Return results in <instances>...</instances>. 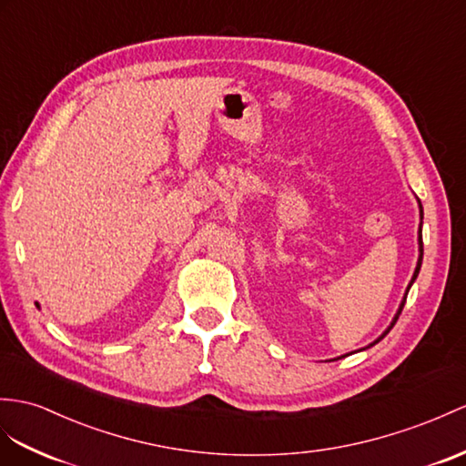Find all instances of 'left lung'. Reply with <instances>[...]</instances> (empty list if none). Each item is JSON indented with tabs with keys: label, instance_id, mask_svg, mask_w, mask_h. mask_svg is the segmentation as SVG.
Segmentation results:
<instances>
[{
	"label": "left lung",
	"instance_id": "1",
	"mask_svg": "<svg viewBox=\"0 0 466 466\" xmlns=\"http://www.w3.org/2000/svg\"><path fill=\"white\" fill-rule=\"evenodd\" d=\"M421 213H423V209H421ZM419 251H421V255H419V263H417V268H415V272H413L411 285H413V280H415V279H417V275H419V268H421V260H423V237H421V229H419ZM411 285H410V287H407V292H410ZM405 299H407V294H405ZM405 299H403V302H401V306H400V310H397V314H395V319H393L391 326L388 328V330H385V332H383V336H385V334H388V332L391 330V328H393V324L397 322V319H400V314H401V310H403V306H405ZM383 336H381V338H383ZM381 338H378V339H376V342H373V344H378ZM373 344H371V346H373Z\"/></svg>",
	"mask_w": 466,
	"mask_h": 466
}]
</instances>
